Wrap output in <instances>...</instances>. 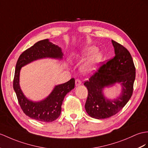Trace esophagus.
I'll return each mask as SVG.
<instances>
[{"mask_svg":"<svg viewBox=\"0 0 148 148\" xmlns=\"http://www.w3.org/2000/svg\"><path fill=\"white\" fill-rule=\"evenodd\" d=\"M82 85V82L80 80V79H77L76 80H75V85L77 86H78Z\"/></svg>","mask_w":148,"mask_h":148,"instance_id":"esophagus-1","label":"esophagus"}]
</instances>
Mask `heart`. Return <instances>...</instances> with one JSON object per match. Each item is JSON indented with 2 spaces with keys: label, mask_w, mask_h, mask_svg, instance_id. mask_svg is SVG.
<instances>
[{
  "label": "heart",
  "mask_w": 148,
  "mask_h": 148,
  "mask_svg": "<svg viewBox=\"0 0 148 148\" xmlns=\"http://www.w3.org/2000/svg\"><path fill=\"white\" fill-rule=\"evenodd\" d=\"M96 47L90 46L83 49L81 52L80 57V58L84 59L93 51H95L91 54V55L88 57V58L82 66V70L86 73H90L94 71L102 58V53L97 50L96 51Z\"/></svg>",
  "instance_id": "obj_1"
}]
</instances>
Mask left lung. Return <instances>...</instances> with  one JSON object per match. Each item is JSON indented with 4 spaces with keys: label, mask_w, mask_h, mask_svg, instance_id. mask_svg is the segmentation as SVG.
Returning a JSON list of instances; mask_svg holds the SVG:
<instances>
[{
    "label": "left lung",
    "mask_w": 148,
    "mask_h": 148,
    "mask_svg": "<svg viewBox=\"0 0 148 148\" xmlns=\"http://www.w3.org/2000/svg\"><path fill=\"white\" fill-rule=\"evenodd\" d=\"M115 56L100 66L92 76L84 83L88 90L85 105L90 116L97 119L109 118L116 114L128 102L132 95L136 78V68L130 53L119 43L112 40ZM118 82L121 85L119 97L114 100L103 95L104 88Z\"/></svg>",
    "instance_id": "left-lung-1"
}]
</instances>
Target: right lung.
Masks as SVG:
<instances>
[{"label":"right lung","instance_id":"1","mask_svg":"<svg viewBox=\"0 0 148 148\" xmlns=\"http://www.w3.org/2000/svg\"><path fill=\"white\" fill-rule=\"evenodd\" d=\"M63 55L60 47L53 44L46 39L35 43L24 51L18 58L13 88L21 109L30 118L45 122H53L58 118L62 112V105L64 97L75 87V79L71 78L64 84L56 85L45 99L39 102H33L27 99L21 89L19 75L21 68L33 61L46 58L62 60Z\"/></svg>","mask_w":148,"mask_h":148}]
</instances>
